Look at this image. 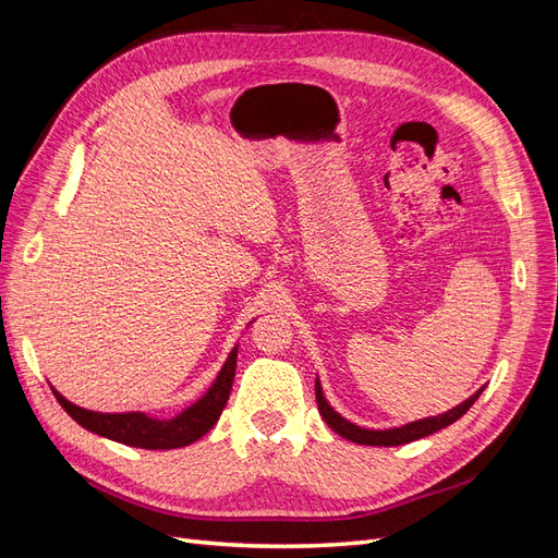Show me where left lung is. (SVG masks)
<instances>
[{"label": "left lung", "instance_id": "left-lung-1", "mask_svg": "<svg viewBox=\"0 0 558 558\" xmlns=\"http://www.w3.org/2000/svg\"><path fill=\"white\" fill-rule=\"evenodd\" d=\"M316 402H318V412L320 416L326 418V424L337 433L342 435L344 440H351L356 445H369V447H398V445H408V442H414V440H421V437L426 435H433L437 430L447 428L449 424H453V421H459L470 408L472 402H475L480 398V393L484 391V386L480 388V391L472 393L465 402L456 404V408H451L449 412L445 414H437V416H426V418H418V421H412V424H404L400 428H386V430H373V428H361L356 424H351V421H347L340 412H335L330 408V402L326 400L324 396V388H320V381L316 377Z\"/></svg>", "mask_w": 558, "mask_h": 558}]
</instances>
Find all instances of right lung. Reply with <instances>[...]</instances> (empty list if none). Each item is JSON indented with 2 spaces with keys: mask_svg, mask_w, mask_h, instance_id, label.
<instances>
[{
  "mask_svg": "<svg viewBox=\"0 0 558 558\" xmlns=\"http://www.w3.org/2000/svg\"><path fill=\"white\" fill-rule=\"evenodd\" d=\"M238 349L240 344L232 347L221 373L216 375L214 384L207 388V393L172 418H158L146 412H93L70 402L53 386L50 388H53L62 410L78 426L95 435L140 449H179L197 442L202 435H207L214 428L218 416H221L232 391L234 367H238Z\"/></svg>",
  "mask_w": 558,
  "mask_h": 558,
  "instance_id": "obj_1",
  "label": "right lung"
}]
</instances>
